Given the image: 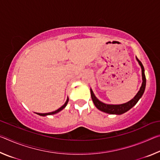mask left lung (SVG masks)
I'll return each instance as SVG.
<instances>
[{
  "mask_svg": "<svg viewBox=\"0 0 160 160\" xmlns=\"http://www.w3.org/2000/svg\"><path fill=\"white\" fill-rule=\"evenodd\" d=\"M136 59H137V61H138L140 66H141V68H142V83L141 87H140V90L138 91V92L137 93L136 95L135 96L134 98L131 99V101L125 103V104H118V105L107 104L102 102H100L99 100L97 99L95 96H94L92 90L90 89L92 99L94 104V105H95V107L97 108V109H99L100 111H102V112H104L107 113H110V114L120 115V114H122V113H125L126 112H128L129 109H131L132 107L135 106V105L136 104V103L138 102V100L141 98V97L142 96V94L145 92V85H146V78H145V75L144 67H143L141 62L139 61V59L137 57H136Z\"/></svg>",
  "mask_w": 160,
  "mask_h": 160,
  "instance_id": "obj_1",
  "label": "left lung"
}]
</instances>
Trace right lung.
<instances>
[{
  "label": "right lung",
  "instance_id": "1",
  "mask_svg": "<svg viewBox=\"0 0 160 160\" xmlns=\"http://www.w3.org/2000/svg\"><path fill=\"white\" fill-rule=\"evenodd\" d=\"M68 102V99H67V100H66V103H65V104H64L63 105V106H62L61 108H59L58 109L56 110V111H54V112H50V113H37V114H39V115H40V116H47V115H52V114H55V113H58V112H61V111L62 109H63L64 108L66 107V105H67Z\"/></svg>",
  "mask_w": 160,
  "mask_h": 160
}]
</instances>
